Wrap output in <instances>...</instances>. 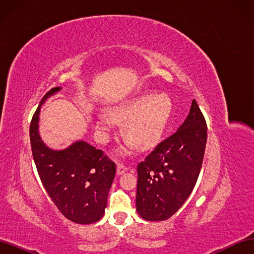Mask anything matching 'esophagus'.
<instances>
[{"label":"esophagus","instance_id":"esophagus-1","mask_svg":"<svg viewBox=\"0 0 254 254\" xmlns=\"http://www.w3.org/2000/svg\"><path fill=\"white\" fill-rule=\"evenodd\" d=\"M127 171V167L123 164V163H119L117 166V173L118 175H122L123 173H125Z\"/></svg>","mask_w":254,"mask_h":254}]
</instances>
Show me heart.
I'll return each mask as SVG.
<instances>
[{"label":"heart","mask_w":254,"mask_h":254,"mask_svg":"<svg viewBox=\"0 0 254 254\" xmlns=\"http://www.w3.org/2000/svg\"><path fill=\"white\" fill-rule=\"evenodd\" d=\"M170 103L167 98L160 95L136 97L125 105L112 109L111 115L119 122H128L125 128V135L139 148H148L157 142L165 125ZM112 126L111 119L106 114H99L96 129L105 134Z\"/></svg>","instance_id":"heart-1"}]
</instances>
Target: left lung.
I'll use <instances>...</instances> for the list:
<instances>
[{
    "mask_svg": "<svg viewBox=\"0 0 254 254\" xmlns=\"http://www.w3.org/2000/svg\"><path fill=\"white\" fill-rule=\"evenodd\" d=\"M206 130L203 114L193 99L179 129L137 164L135 205L143 219L165 220L186 202L201 170Z\"/></svg>",
    "mask_w": 254,
    "mask_h": 254,
    "instance_id": "1",
    "label": "left lung"
}]
</instances>
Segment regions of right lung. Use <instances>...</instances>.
<instances>
[{
  "mask_svg": "<svg viewBox=\"0 0 254 254\" xmlns=\"http://www.w3.org/2000/svg\"><path fill=\"white\" fill-rule=\"evenodd\" d=\"M61 88L45 94L33 115L29 127L30 146L41 182L64 217L89 225L105 214L117 166L104 151L78 141L64 150H53L38 132L41 105Z\"/></svg>",
  "mask_w": 254,
  "mask_h": 254,
  "instance_id": "obj_1",
  "label": "right lung"
}]
</instances>
